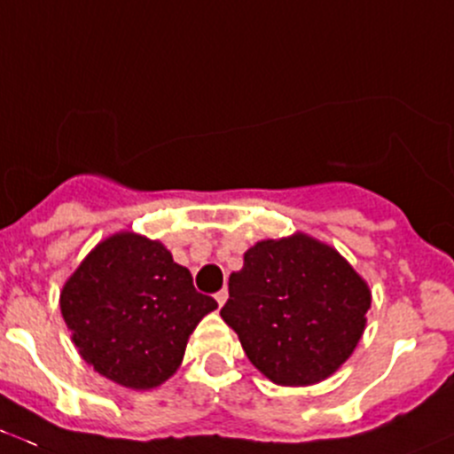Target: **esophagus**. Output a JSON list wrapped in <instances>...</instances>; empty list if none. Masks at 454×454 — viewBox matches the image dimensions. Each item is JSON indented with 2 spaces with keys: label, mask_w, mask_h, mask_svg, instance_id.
Wrapping results in <instances>:
<instances>
[{
  "label": "esophagus",
  "mask_w": 454,
  "mask_h": 454,
  "mask_svg": "<svg viewBox=\"0 0 454 454\" xmlns=\"http://www.w3.org/2000/svg\"><path fill=\"white\" fill-rule=\"evenodd\" d=\"M226 300H228V291H226V288H222V291L215 293V301H217L219 308H222L223 303H226Z\"/></svg>",
  "instance_id": "esophagus-1"
}]
</instances>
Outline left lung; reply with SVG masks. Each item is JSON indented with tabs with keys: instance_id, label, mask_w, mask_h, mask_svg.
I'll list each match as a JSON object with an SVG mask.
<instances>
[{
	"instance_id": "obj_1",
	"label": "left lung",
	"mask_w": 454,
	"mask_h": 454,
	"mask_svg": "<svg viewBox=\"0 0 454 454\" xmlns=\"http://www.w3.org/2000/svg\"><path fill=\"white\" fill-rule=\"evenodd\" d=\"M228 293L219 315L278 386H310L336 372L360 342L371 308L356 269L301 232L250 247Z\"/></svg>"
}]
</instances>
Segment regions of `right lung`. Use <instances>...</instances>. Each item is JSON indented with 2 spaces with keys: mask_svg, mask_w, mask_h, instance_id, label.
Wrapping results in <instances>:
<instances>
[{
  "mask_svg": "<svg viewBox=\"0 0 454 454\" xmlns=\"http://www.w3.org/2000/svg\"><path fill=\"white\" fill-rule=\"evenodd\" d=\"M217 301L193 288L159 241L118 235L74 269L59 310L83 362L131 390H151L181 366L192 332Z\"/></svg>",
  "mask_w": 454,
  "mask_h": 454,
  "instance_id": "1",
  "label": "right lung"
}]
</instances>
